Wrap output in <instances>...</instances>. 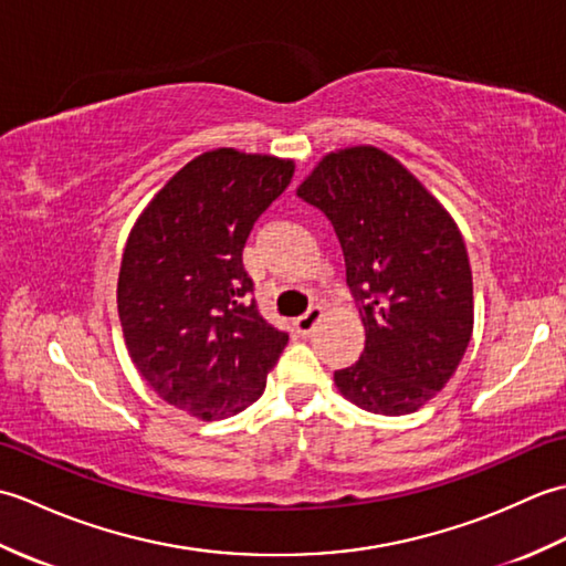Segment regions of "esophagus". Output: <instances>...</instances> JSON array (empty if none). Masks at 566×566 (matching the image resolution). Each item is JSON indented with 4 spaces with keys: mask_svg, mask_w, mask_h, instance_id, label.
<instances>
[{
    "mask_svg": "<svg viewBox=\"0 0 566 566\" xmlns=\"http://www.w3.org/2000/svg\"><path fill=\"white\" fill-rule=\"evenodd\" d=\"M323 318V308L321 306H311L304 316H298L294 321V328L298 335H308L311 331H314L316 323Z\"/></svg>",
    "mask_w": 566,
    "mask_h": 566,
    "instance_id": "esophagus-1",
    "label": "esophagus"
}]
</instances>
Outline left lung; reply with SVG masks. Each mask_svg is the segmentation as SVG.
Returning a JSON list of instances; mask_svg holds the SVG:
<instances>
[{
    "label": "left lung",
    "instance_id": "obj_1",
    "mask_svg": "<svg viewBox=\"0 0 566 566\" xmlns=\"http://www.w3.org/2000/svg\"><path fill=\"white\" fill-rule=\"evenodd\" d=\"M326 213L365 321V350L335 371L369 413L403 416L454 375L472 338V268L450 213L379 148L331 153L296 189Z\"/></svg>",
    "mask_w": 566,
    "mask_h": 566
}]
</instances>
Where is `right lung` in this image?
Listing matches in <instances>:
<instances>
[{
	"instance_id": "right-lung-1",
	"label": "right lung",
	"mask_w": 566,
	"mask_h": 566,
	"mask_svg": "<svg viewBox=\"0 0 566 566\" xmlns=\"http://www.w3.org/2000/svg\"><path fill=\"white\" fill-rule=\"evenodd\" d=\"M292 160L199 155L143 211L118 272V318L155 394L201 420L258 401L290 335L258 311L243 248L290 187Z\"/></svg>"
}]
</instances>
